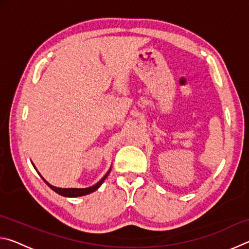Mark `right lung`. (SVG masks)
Masks as SVG:
<instances>
[{"instance_id":"obj_1","label":"right lung","mask_w":249,"mask_h":249,"mask_svg":"<svg viewBox=\"0 0 249 249\" xmlns=\"http://www.w3.org/2000/svg\"><path fill=\"white\" fill-rule=\"evenodd\" d=\"M33 166H34V163H33ZM34 168H35V166H34ZM35 169H36V168H35ZM109 171H111V168H109L108 171L107 172V174H105V176L99 181V182H96L95 184H93V185H92V187H89V188H58V187H54V185L50 184L48 181H46L44 179V177L41 176L38 171H37V172H38V175L41 177V179L45 181V183L47 184L48 187L52 189V190H53L54 192L58 193V195H60L62 196H67V197H77V196H82L90 195V193L94 192L95 190H98V189L101 187V184L104 182V180L107 179V177L108 176Z\"/></svg>"}]
</instances>
